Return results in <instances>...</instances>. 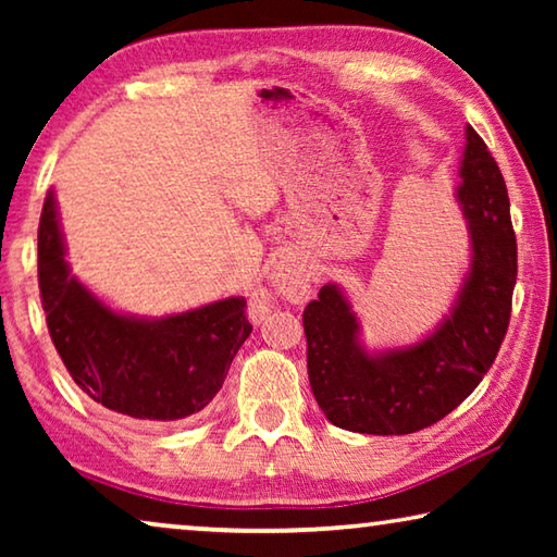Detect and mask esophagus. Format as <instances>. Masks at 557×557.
<instances>
[{"instance_id": "esophagus-1", "label": "esophagus", "mask_w": 557, "mask_h": 557, "mask_svg": "<svg viewBox=\"0 0 557 557\" xmlns=\"http://www.w3.org/2000/svg\"><path fill=\"white\" fill-rule=\"evenodd\" d=\"M272 287H275L277 297L295 301V305L309 297V289H312V270H309V260L305 252L292 250L275 262V268H272ZM272 301H275V297L262 289L250 297L252 322H262L265 319V314L272 309Z\"/></svg>"}]
</instances>
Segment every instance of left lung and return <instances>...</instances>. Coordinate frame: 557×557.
<instances>
[{
    "instance_id": "1",
    "label": "left lung",
    "mask_w": 557,
    "mask_h": 557,
    "mask_svg": "<svg viewBox=\"0 0 557 557\" xmlns=\"http://www.w3.org/2000/svg\"><path fill=\"white\" fill-rule=\"evenodd\" d=\"M459 176L471 262L435 332L412 346L371 354L342 287L329 282L307 305V373L332 425L361 435H410L455 410L492 369L511 319L516 235L504 176L474 127H467Z\"/></svg>"
}]
</instances>
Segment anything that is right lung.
Listing matches in <instances>:
<instances>
[{
  "label": "right lung",
  "mask_w": 557,
  "mask_h": 557,
  "mask_svg": "<svg viewBox=\"0 0 557 557\" xmlns=\"http://www.w3.org/2000/svg\"><path fill=\"white\" fill-rule=\"evenodd\" d=\"M39 287L51 342L78 388L135 420H184L221 391L250 336L245 299L159 319L120 314L71 275L53 191L39 221Z\"/></svg>",
  "instance_id": "obj_1"
}]
</instances>
